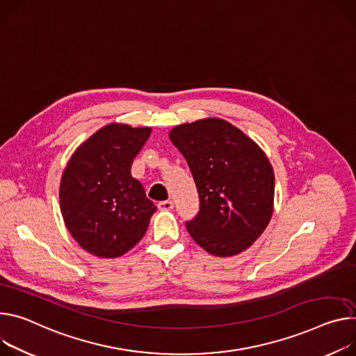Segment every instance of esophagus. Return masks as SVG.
Returning <instances> with one entry per match:
<instances>
[{"instance_id": "1", "label": "esophagus", "mask_w": 356, "mask_h": 356, "mask_svg": "<svg viewBox=\"0 0 356 356\" xmlns=\"http://www.w3.org/2000/svg\"><path fill=\"white\" fill-rule=\"evenodd\" d=\"M173 202L172 200H165V202H160L159 204H157V207H159V210H161V211H169V210H172L173 209Z\"/></svg>"}]
</instances>
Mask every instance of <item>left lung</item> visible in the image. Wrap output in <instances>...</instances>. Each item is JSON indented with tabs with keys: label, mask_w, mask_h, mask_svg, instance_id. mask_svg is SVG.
<instances>
[{
	"label": "left lung",
	"mask_w": 356,
	"mask_h": 356,
	"mask_svg": "<svg viewBox=\"0 0 356 356\" xmlns=\"http://www.w3.org/2000/svg\"><path fill=\"white\" fill-rule=\"evenodd\" d=\"M169 138L184 156L199 191L200 210L186 222L191 238L217 257L247 250L273 216L275 181L266 153L218 118L179 124Z\"/></svg>",
	"instance_id": "obj_1"
}]
</instances>
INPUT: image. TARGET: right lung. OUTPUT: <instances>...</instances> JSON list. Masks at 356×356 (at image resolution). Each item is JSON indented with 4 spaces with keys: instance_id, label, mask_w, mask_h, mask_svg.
<instances>
[{
    "instance_id": "obj_1",
    "label": "right lung",
    "mask_w": 356,
    "mask_h": 356,
    "mask_svg": "<svg viewBox=\"0 0 356 356\" xmlns=\"http://www.w3.org/2000/svg\"><path fill=\"white\" fill-rule=\"evenodd\" d=\"M150 132V127L111 123L83 142L63 170V221L76 243L96 257L116 258L134 248L156 211L131 173Z\"/></svg>"
}]
</instances>
